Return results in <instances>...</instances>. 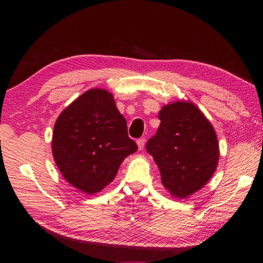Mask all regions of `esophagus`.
Returning a JSON list of instances; mask_svg holds the SVG:
<instances>
[{
	"instance_id": "esophagus-1",
	"label": "esophagus",
	"mask_w": 263,
	"mask_h": 263,
	"mask_svg": "<svg viewBox=\"0 0 263 263\" xmlns=\"http://www.w3.org/2000/svg\"><path fill=\"white\" fill-rule=\"evenodd\" d=\"M145 142H146V140L144 139V138H141V139H138V140H137L138 148H139V149L144 148V147H145Z\"/></svg>"
}]
</instances>
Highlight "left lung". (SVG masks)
Masks as SVG:
<instances>
[{"instance_id":"left-lung-1","label":"left lung","mask_w":263,"mask_h":263,"mask_svg":"<svg viewBox=\"0 0 263 263\" xmlns=\"http://www.w3.org/2000/svg\"><path fill=\"white\" fill-rule=\"evenodd\" d=\"M157 135L146 144L173 197L184 199L202 189L215 173L219 145L215 128L193 102L163 105Z\"/></svg>"}]
</instances>
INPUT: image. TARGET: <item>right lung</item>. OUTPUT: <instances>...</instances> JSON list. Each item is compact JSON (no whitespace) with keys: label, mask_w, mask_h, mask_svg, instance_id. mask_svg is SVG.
Listing matches in <instances>:
<instances>
[{"label":"right lung","mask_w":263,"mask_h":263,"mask_svg":"<svg viewBox=\"0 0 263 263\" xmlns=\"http://www.w3.org/2000/svg\"><path fill=\"white\" fill-rule=\"evenodd\" d=\"M137 149L127 136L126 119L105 89L84 91L62 110L53 128L58 168L70 185L88 195L111 183L124 159Z\"/></svg>","instance_id":"right-lung-1"}]
</instances>
